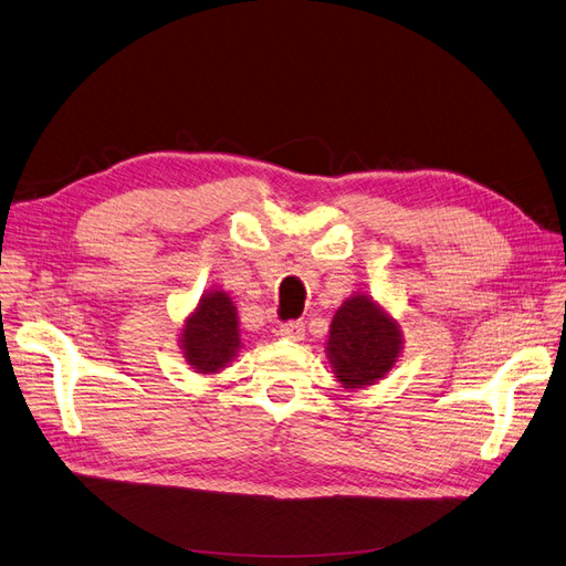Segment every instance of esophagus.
<instances>
[{
	"label": "esophagus",
	"instance_id": "1",
	"mask_svg": "<svg viewBox=\"0 0 566 566\" xmlns=\"http://www.w3.org/2000/svg\"><path fill=\"white\" fill-rule=\"evenodd\" d=\"M280 336H282V338H289V340H303V338H305V324L298 322V319L284 322V324L280 326Z\"/></svg>",
	"mask_w": 566,
	"mask_h": 566
}]
</instances>
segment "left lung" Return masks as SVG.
<instances>
[{
  "label": "left lung",
  "mask_w": 566,
  "mask_h": 566,
  "mask_svg": "<svg viewBox=\"0 0 566 566\" xmlns=\"http://www.w3.org/2000/svg\"><path fill=\"white\" fill-rule=\"evenodd\" d=\"M397 322L367 296H353L334 315L326 355L343 388H364L386 376L399 357Z\"/></svg>",
  "instance_id": "left-lung-1"
}]
</instances>
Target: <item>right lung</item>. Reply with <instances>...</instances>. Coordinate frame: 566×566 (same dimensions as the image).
Here are the masks:
<instances>
[{
  "label": "right lung",
  "instance_id": "add662e5",
  "mask_svg": "<svg viewBox=\"0 0 566 566\" xmlns=\"http://www.w3.org/2000/svg\"><path fill=\"white\" fill-rule=\"evenodd\" d=\"M184 353L188 364L199 374H213L237 355L240 329H237L234 305L223 291H213L199 301L195 313L186 319Z\"/></svg>",
  "mask_w": 566,
  "mask_h": 566
}]
</instances>
